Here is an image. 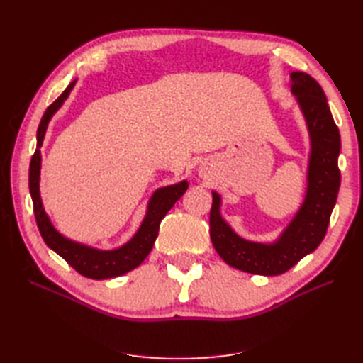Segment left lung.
Masks as SVG:
<instances>
[{"instance_id": "left-lung-1", "label": "left lung", "mask_w": 363, "mask_h": 363, "mask_svg": "<svg viewBox=\"0 0 363 363\" xmlns=\"http://www.w3.org/2000/svg\"><path fill=\"white\" fill-rule=\"evenodd\" d=\"M292 94L296 95L311 131L312 155L307 175V194L301 208L281 238L272 245L239 238L219 215V196L213 192L211 239L216 252L230 267L259 276H279L315 251L327 233L336 204L340 171L337 157L340 136L323 87L306 72H292Z\"/></svg>"}]
</instances>
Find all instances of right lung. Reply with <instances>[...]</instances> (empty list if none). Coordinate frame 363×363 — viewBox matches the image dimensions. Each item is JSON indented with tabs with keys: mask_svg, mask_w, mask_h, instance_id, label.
<instances>
[{
	"mask_svg": "<svg viewBox=\"0 0 363 363\" xmlns=\"http://www.w3.org/2000/svg\"><path fill=\"white\" fill-rule=\"evenodd\" d=\"M75 84V80L69 83V86L62 92V95L56 101L51 103L43 113L40 124L38 127V147L35 155L30 160V172H28V188L33 200V212H35L36 224L40 232V236L45 240V244L57 252L60 257L68 262L77 272L82 276L94 280L112 279L123 276V274L135 269L139 267L145 257L150 255V251L155 245V240L159 235V224L163 216L169 212V208L180 200V196L188 189V182H182L179 184L168 186L155 192L151 196L148 204V212L144 218L140 228L135 238L127 242L124 247H121L113 251H100L82 244H75L72 240L63 238L56 232L50 223L48 216L43 212L42 201L39 196V171H40V151L43 135H45L47 125L50 123L54 112L67 100L71 89Z\"/></svg>",
	"mask_w": 363,
	"mask_h": 363,
	"instance_id": "add662e5",
	"label": "right lung"
}]
</instances>
